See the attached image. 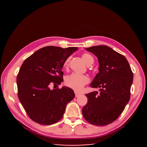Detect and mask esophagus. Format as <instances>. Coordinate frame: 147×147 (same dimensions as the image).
<instances>
[{"mask_svg":"<svg viewBox=\"0 0 147 147\" xmlns=\"http://www.w3.org/2000/svg\"><path fill=\"white\" fill-rule=\"evenodd\" d=\"M75 97H77L81 95V93L79 92H77V91H75Z\"/></svg>","mask_w":147,"mask_h":147,"instance_id":"esophagus-1","label":"esophagus"}]
</instances>
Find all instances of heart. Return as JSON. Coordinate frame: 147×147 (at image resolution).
Here are the masks:
<instances>
[{
    "label": "heart",
    "instance_id": "b5f03b06",
    "mask_svg": "<svg viewBox=\"0 0 147 147\" xmlns=\"http://www.w3.org/2000/svg\"><path fill=\"white\" fill-rule=\"evenodd\" d=\"M82 58L87 65H90L94 62L92 56L89 53H84L82 55ZM70 58H67L64 63V67H67L69 63ZM90 82V78L86 75H81L74 73L67 76L65 78V85L75 91H80L82 89Z\"/></svg>",
    "mask_w": 147,
    "mask_h": 147
}]
</instances>
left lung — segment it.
Instances as JSON below:
<instances>
[{"label":"left lung","instance_id":"1","mask_svg":"<svg viewBox=\"0 0 147 147\" xmlns=\"http://www.w3.org/2000/svg\"><path fill=\"white\" fill-rule=\"evenodd\" d=\"M86 50L98 59L99 72L91 87L100 88V92L86 94L88 102L82 109L83 116L93 125H107L119 117L130 99L133 73L126 57L110 47L98 45Z\"/></svg>","mask_w":147,"mask_h":147}]
</instances>
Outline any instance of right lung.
<instances>
[{"mask_svg":"<svg viewBox=\"0 0 147 147\" xmlns=\"http://www.w3.org/2000/svg\"><path fill=\"white\" fill-rule=\"evenodd\" d=\"M77 49L43 47L21 65L16 78L18 96L26 113L35 123L50 125L59 121L66 105L74 98L71 88L57 87L51 90L50 86L63 82L64 61Z\"/></svg>","mask_w":147,"mask_h":147,"instance_id":"obj_1","label":"right lung"}]
</instances>
